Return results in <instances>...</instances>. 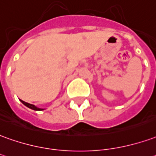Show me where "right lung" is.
I'll list each match as a JSON object with an SVG mask.
<instances>
[{
	"mask_svg": "<svg viewBox=\"0 0 156 156\" xmlns=\"http://www.w3.org/2000/svg\"><path fill=\"white\" fill-rule=\"evenodd\" d=\"M20 101H21L22 103L24 105H26L27 107H29V108L32 109V110H34V111H43V110H44V109L39 108V107H37V106H35L34 105H32V104H29V103H27V102H25V101H22V100H20Z\"/></svg>",
	"mask_w": 156,
	"mask_h": 156,
	"instance_id": "1",
	"label": "right lung"
}]
</instances>
